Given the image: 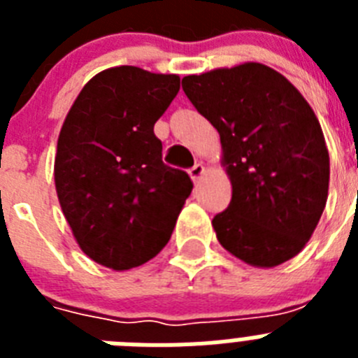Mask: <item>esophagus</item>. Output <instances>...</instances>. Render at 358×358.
<instances>
[{
	"label": "esophagus",
	"instance_id": "1",
	"mask_svg": "<svg viewBox=\"0 0 358 358\" xmlns=\"http://www.w3.org/2000/svg\"><path fill=\"white\" fill-rule=\"evenodd\" d=\"M202 173H204V166H202L201 163H195L192 169H189V177L194 179V181H199L202 177Z\"/></svg>",
	"mask_w": 358,
	"mask_h": 358
}]
</instances>
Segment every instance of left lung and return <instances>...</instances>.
Wrapping results in <instances>:
<instances>
[{
  "label": "left lung",
  "instance_id": "left-lung-1",
  "mask_svg": "<svg viewBox=\"0 0 358 358\" xmlns=\"http://www.w3.org/2000/svg\"><path fill=\"white\" fill-rule=\"evenodd\" d=\"M182 91L220 134L229 206L213 217L218 242L256 267L305 248L327 206L330 156L321 125L283 75L258 62L182 78Z\"/></svg>",
  "mask_w": 358,
  "mask_h": 358
}]
</instances>
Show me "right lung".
<instances>
[{
    "label": "right lung",
    "instance_id": "1",
    "mask_svg": "<svg viewBox=\"0 0 358 358\" xmlns=\"http://www.w3.org/2000/svg\"><path fill=\"white\" fill-rule=\"evenodd\" d=\"M177 75L134 66L84 85L57 141L55 188L82 251L115 271L138 267L169 243L194 182L163 161L154 123L179 91Z\"/></svg>",
    "mask_w": 358,
    "mask_h": 358
}]
</instances>
